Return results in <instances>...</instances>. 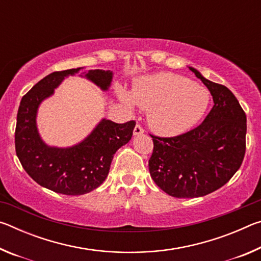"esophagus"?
<instances>
[{
	"label": "esophagus",
	"mask_w": 261,
	"mask_h": 261,
	"mask_svg": "<svg viewBox=\"0 0 261 261\" xmlns=\"http://www.w3.org/2000/svg\"><path fill=\"white\" fill-rule=\"evenodd\" d=\"M141 134H144V129H143V127H141L139 124H137V125L135 126V129H134V135H135V136H139V135H141Z\"/></svg>",
	"instance_id": "esophagus-1"
}]
</instances>
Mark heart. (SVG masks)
I'll return each instance as SVG.
<instances>
[{
	"label": "heart",
	"instance_id": "heart-1",
	"mask_svg": "<svg viewBox=\"0 0 261 261\" xmlns=\"http://www.w3.org/2000/svg\"><path fill=\"white\" fill-rule=\"evenodd\" d=\"M120 98L132 108L147 110L149 125L158 134L175 136L189 130L204 116L211 95L205 87L175 73H156L139 79L131 95L120 91Z\"/></svg>",
	"mask_w": 261,
	"mask_h": 261
}]
</instances>
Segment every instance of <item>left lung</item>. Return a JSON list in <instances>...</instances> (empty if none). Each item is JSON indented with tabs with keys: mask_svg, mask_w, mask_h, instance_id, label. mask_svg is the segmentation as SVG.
I'll return each instance as SVG.
<instances>
[{
	"mask_svg": "<svg viewBox=\"0 0 261 261\" xmlns=\"http://www.w3.org/2000/svg\"><path fill=\"white\" fill-rule=\"evenodd\" d=\"M205 84L214 106L204 122L175 137L153 136L149 174L175 198H196L223 187L245 155L246 115L232 92L190 68Z\"/></svg>",
	"mask_w": 261,
	"mask_h": 261,
	"instance_id": "8db88e82",
	"label": "left lung"
}]
</instances>
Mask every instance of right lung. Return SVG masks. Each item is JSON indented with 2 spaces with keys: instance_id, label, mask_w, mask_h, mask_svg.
I'll list each match as a JSON object with an SVG mask.
<instances>
[{
  "instance_id": "1",
  "label": "right lung",
  "mask_w": 261,
  "mask_h": 261,
  "mask_svg": "<svg viewBox=\"0 0 261 261\" xmlns=\"http://www.w3.org/2000/svg\"><path fill=\"white\" fill-rule=\"evenodd\" d=\"M81 69L55 71L35 84L21 98L15 131L16 154L26 173L41 187L68 196L88 193L103 183L114 154L129 143L136 125L135 121L118 124L103 118L74 146L60 148L43 143L37 129L39 106L54 93L65 77L72 76ZM84 77L107 91L113 72L88 70Z\"/></svg>"
}]
</instances>
